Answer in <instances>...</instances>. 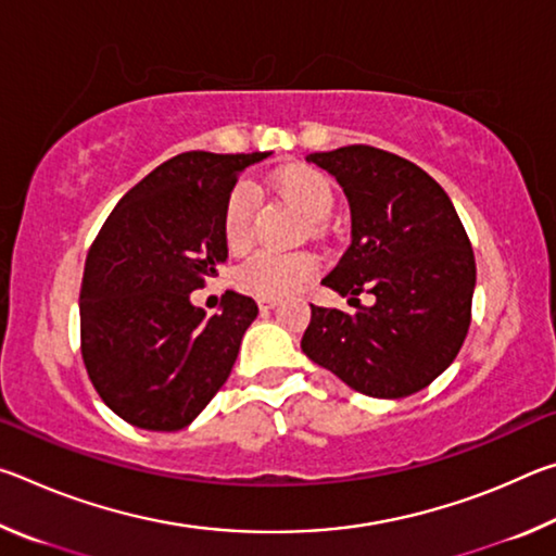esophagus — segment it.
Masks as SVG:
<instances>
[{
  "label": "esophagus",
  "mask_w": 556,
  "mask_h": 556,
  "mask_svg": "<svg viewBox=\"0 0 556 556\" xmlns=\"http://www.w3.org/2000/svg\"><path fill=\"white\" fill-rule=\"evenodd\" d=\"M260 312H269V308L277 306V299H257Z\"/></svg>",
  "instance_id": "obj_1"
}]
</instances>
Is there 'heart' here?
<instances>
[{
	"mask_svg": "<svg viewBox=\"0 0 556 556\" xmlns=\"http://www.w3.org/2000/svg\"><path fill=\"white\" fill-rule=\"evenodd\" d=\"M279 191L308 223H324L333 211V188L312 168H291L279 178ZM255 199L248 186L230 193L223 215V238L232 252H242L255 238ZM318 262L308 252L260 250L235 269V287L257 299H285L304 289L316 275Z\"/></svg>",
	"mask_w": 556,
	"mask_h": 556,
	"instance_id": "b5f03b06",
	"label": "heart"
}]
</instances>
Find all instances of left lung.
<instances>
[{"label": "left lung", "instance_id": "obj_1", "mask_svg": "<svg viewBox=\"0 0 556 556\" xmlns=\"http://www.w3.org/2000/svg\"><path fill=\"white\" fill-rule=\"evenodd\" d=\"M341 184L351 248L321 279L355 314L312 304L301 351L348 388L380 400L425 390L470 326L476 257L454 203L425 168L368 144L308 154ZM368 290L372 307L356 296Z\"/></svg>", "mask_w": 556, "mask_h": 556}]
</instances>
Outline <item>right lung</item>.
Listing matches in <instances>:
<instances>
[{
    "label": "right lung",
    "instance_id": "obj_1",
    "mask_svg": "<svg viewBox=\"0 0 556 556\" xmlns=\"http://www.w3.org/2000/svg\"><path fill=\"white\" fill-rule=\"evenodd\" d=\"M271 152H184L144 176L102 225L80 287V351L108 407L149 431L191 425L238 361L255 299L225 291L205 316L191 291L228 260L225 205Z\"/></svg>",
    "mask_w": 556,
    "mask_h": 556
}]
</instances>
